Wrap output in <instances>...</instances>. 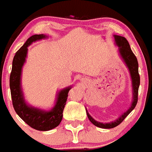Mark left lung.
Returning <instances> with one entry per match:
<instances>
[{"instance_id":"obj_1","label":"left lung","mask_w":152,"mask_h":152,"mask_svg":"<svg viewBox=\"0 0 152 152\" xmlns=\"http://www.w3.org/2000/svg\"><path fill=\"white\" fill-rule=\"evenodd\" d=\"M113 37H114L115 45L118 47V52L120 54V57L122 58L123 61L125 63L126 66L129 69V74H130V78L132 80V100L129 109L124 113H123L114 121H111L110 123H102L97 121L90 115L87 109L86 108L87 116L90 121L96 126L99 127V128H103V129H111V128L118 126L135 108L138 102V91H139V84H140V77L139 75V64H138L137 58L131 50L129 42H127V40L124 37L120 36V35H113Z\"/></svg>"}]
</instances>
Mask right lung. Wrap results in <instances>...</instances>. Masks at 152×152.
Listing matches in <instances>:
<instances>
[{
  "mask_svg": "<svg viewBox=\"0 0 152 152\" xmlns=\"http://www.w3.org/2000/svg\"><path fill=\"white\" fill-rule=\"evenodd\" d=\"M47 38H48V35L41 34L34 35L27 39L13 57L11 73L10 76V88L15 111L29 126L39 131L50 130L61 124L68 92L72 88V86H68L60 90L56 95L55 104L50 110H44L31 106L25 100L22 88L21 77L23 66L27 57L28 47L33 42Z\"/></svg>",
  "mask_w": 152,
  "mask_h": 152,
  "instance_id": "obj_1",
  "label": "right lung"
}]
</instances>
